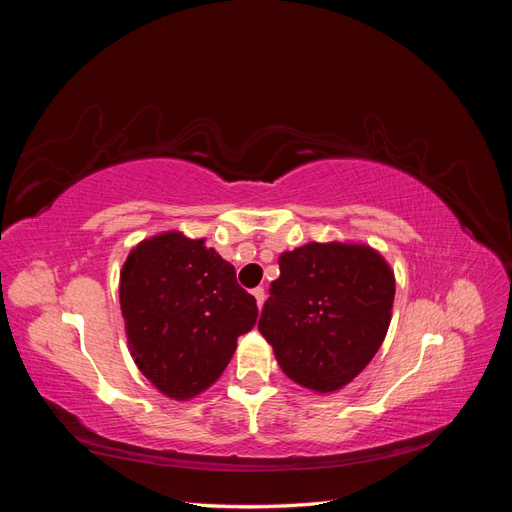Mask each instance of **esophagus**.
<instances>
[{
    "instance_id": "34e87169",
    "label": "esophagus",
    "mask_w": 512,
    "mask_h": 512,
    "mask_svg": "<svg viewBox=\"0 0 512 512\" xmlns=\"http://www.w3.org/2000/svg\"><path fill=\"white\" fill-rule=\"evenodd\" d=\"M252 294H254V299H256V305H258V307L265 305V299H267V292H265V288L258 286V288H254V290H252Z\"/></svg>"
}]
</instances>
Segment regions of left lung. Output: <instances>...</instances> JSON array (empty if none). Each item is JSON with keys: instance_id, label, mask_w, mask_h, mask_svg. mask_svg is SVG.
<instances>
[{"instance_id": "1", "label": "left lung", "mask_w": 512, "mask_h": 512, "mask_svg": "<svg viewBox=\"0 0 512 512\" xmlns=\"http://www.w3.org/2000/svg\"><path fill=\"white\" fill-rule=\"evenodd\" d=\"M258 329L284 374L307 389H342L374 359L391 322L395 277L365 245L307 243L280 256Z\"/></svg>"}]
</instances>
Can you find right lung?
I'll return each mask as SVG.
<instances>
[{
    "label": "right lung",
    "instance_id": "obj_1",
    "mask_svg": "<svg viewBox=\"0 0 512 512\" xmlns=\"http://www.w3.org/2000/svg\"><path fill=\"white\" fill-rule=\"evenodd\" d=\"M119 299L138 369L173 399L209 389L235 354L237 337L258 318L256 299L237 284L235 267L205 239L179 232L134 247Z\"/></svg>",
    "mask_w": 512,
    "mask_h": 512
}]
</instances>
